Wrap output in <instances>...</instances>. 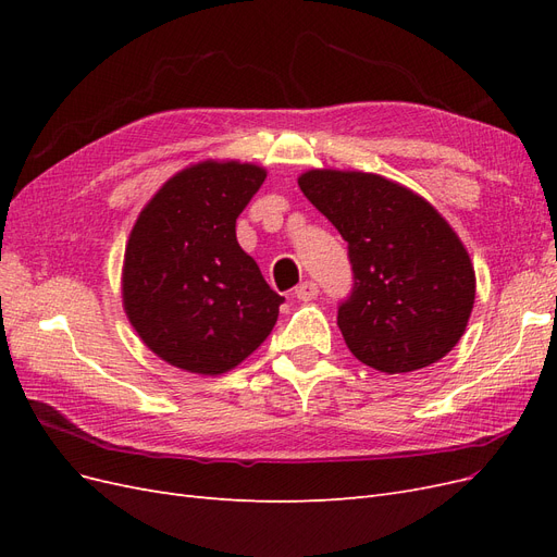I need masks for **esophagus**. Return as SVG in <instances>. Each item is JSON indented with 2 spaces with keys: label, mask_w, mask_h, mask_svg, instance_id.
Segmentation results:
<instances>
[{
  "label": "esophagus",
  "mask_w": 557,
  "mask_h": 557,
  "mask_svg": "<svg viewBox=\"0 0 557 557\" xmlns=\"http://www.w3.org/2000/svg\"><path fill=\"white\" fill-rule=\"evenodd\" d=\"M295 297H297L299 301H311V299H315V297H318V283H313V281L299 283L297 290H295Z\"/></svg>",
  "instance_id": "1"
}]
</instances>
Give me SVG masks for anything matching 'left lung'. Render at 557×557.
Returning <instances> with one entry per match:
<instances>
[{
    "label": "left lung",
    "instance_id": "1",
    "mask_svg": "<svg viewBox=\"0 0 557 557\" xmlns=\"http://www.w3.org/2000/svg\"><path fill=\"white\" fill-rule=\"evenodd\" d=\"M297 183L348 242L352 290L336 313L348 350L385 374L440 362L476 295L469 252L442 213L379 174L311 170Z\"/></svg>",
    "mask_w": 557,
    "mask_h": 557
}]
</instances>
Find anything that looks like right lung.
I'll list each match as a JSON object with an SVG mask.
<instances>
[{"mask_svg":"<svg viewBox=\"0 0 557 557\" xmlns=\"http://www.w3.org/2000/svg\"><path fill=\"white\" fill-rule=\"evenodd\" d=\"M267 172L205 160L166 181L134 223L123 262V307L158 358L218 376L274 330L276 295L237 242V218Z\"/></svg>","mask_w":557,"mask_h":557,"instance_id":"1","label":"right lung"}]
</instances>
